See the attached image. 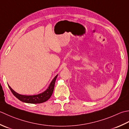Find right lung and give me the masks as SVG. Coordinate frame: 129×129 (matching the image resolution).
<instances>
[{"instance_id": "add662e5", "label": "right lung", "mask_w": 129, "mask_h": 129, "mask_svg": "<svg viewBox=\"0 0 129 129\" xmlns=\"http://www.w3.org/2000/svg\"><path fill=\"white\" fill-rule=\"evenodd\" d=\"M57 76L58 75L55 76L53 80L52 81V82L50 83L48 88H47L45 91H44L43 92L41 93L35 94V95L27 96L19 94L13 90V89L10 87L9 85H8V86L12 93L14 94L18 99H19L20 101L29 104H41L47 101L51 97L54 90V84L55 82H56Z\"/></svg>"}]
</instances>
